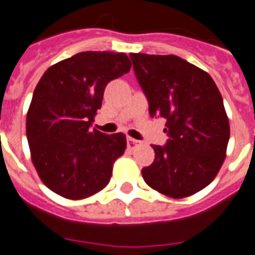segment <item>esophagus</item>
I'll return each instance as SVG.
<instances>
[{"label": "esophagus", "mask_w": 255, "mask_h": 255, "mask_svg": "<svg viewBox=\"0 0 255 255\" xmlns=\"http://www.w3.org/2000/svg\"><path fill=\"white\" fill-rule=\"evenodd\" d=\"M140 144V141L135 140V138H131V137H128V146L129 148H134L135 145H138Z\"/></svg>", "instance_id": "34e87169"}]
</instances>
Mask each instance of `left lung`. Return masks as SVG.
I'll list each match as a JSON object with an SVG mask.
<instances>
[{
    "label": "left lung",
    "mask_w": 255,
    "mask_h": 255,
    "mask_svg": "<svg viewBox=\"0 0 255 255\" xmlns=\"http://www.w3.org/2000/svg\"><path fill=\"white\" fill-rule=\"evenodd\" d=\"M150 117L167 120L164 146L142 168L146 185L171 198L202 190L226 159L230 124L220 91L209 74L176 55L130 54Z\"/></svg>",
    "instance_id": "left-lung-1"
}]
</instances>
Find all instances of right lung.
I'll return each instance as SVG.
<instances>
[{
	"label": "right lung",
	"instance_id": "add662e5",
	"mask_svg": "<svg viewBox=\"0 0 255 255\" xmlns=\"http://www.w3.org/2000/svg\"><path fill=\"white\" fill-rule=\"evenodd\" d=\"M131 68L125 53L84 51L50 66L33 91L27 140L39 178L69 200H83L109 185L124 155V133L91 129L106 85Z\"/></svg>",
	"mask_w": 255,
	"mask_h": 255
}]
</instances>
